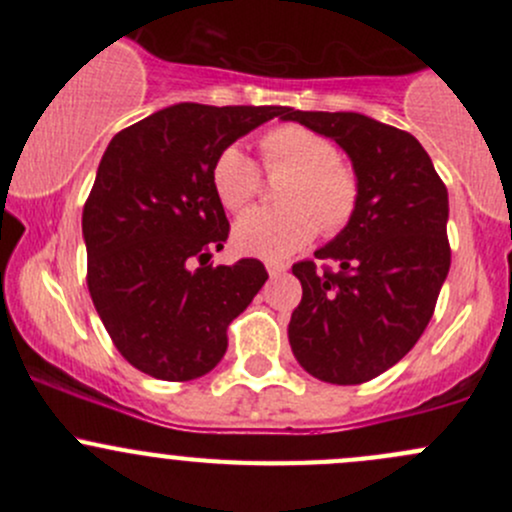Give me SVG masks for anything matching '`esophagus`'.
<instances>
[{"label":"esophagus","mask_w":512,"mask_h":512,"mask_svg":"<svg viewBox=\"0 0 512 512\" xmlns=\"http://www.w3.org/2000/svg\"><path fill=\"white\" fill-rule=\"evenodd\" d=\"M267 272H270V277H282L287 272V265H285V262L270 260V262H267Z\"/></svg>","instance_id":"34e87169"}]
</instances>
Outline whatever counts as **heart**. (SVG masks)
Returning a JSON list of instances; mask_svg holds the SVG:
<instances>
[{"label": "heart", "instance_id": "b5f03b06", "mask_svg": "<svg viewBox=\"0 0 512 512\" xmlns=\"http://www.w3.org/2000/svg\"><path fill=\"white\" fill-rule=\"evenodd\" d=\"M270 170L287 168L277 208H257L242 215L232 230L240 252L255 257H287L324 232H339L352 223L359 205V178L337 158V148L312 128L287 123L267 131L260 141ZM260 168L242 146H225L213 163V188L220 203L242 213L260 193Z\"/></svg>", "mask_w": 512, "mask_h": 512}]
</instances>
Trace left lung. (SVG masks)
I'll list each match as a JSON object with an SVG mask.
<instances>
[{
    "label": "left lung",
    "instance_id": "left-lung-1",
    "mask_svg": "<svg viewBox=\"0 0 512 512\" xmlns=\"http://www.w3.org/2000/svg\"><path fill=\"white\" fill-rule=\"evenodd\" d=\"M352 158L359 205L352 223L317 260L292 267L302 302L289 319V347L307 374L329 384H364L404 359L431 322L451 267L448 190L411 133L364 113L294 111Z\"/></svg>",
    "mask_w": 512,
    "mask_h": 512
}]
</instances>
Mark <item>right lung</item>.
Segmentation results:
<instances>
[{
  "label": "right lung",
  "mask_w": 512,
  "mask_h": 512,
  "mask_svg": "<svg viewBox=\"0 0 512 512\" xmlns=\"http://www.w3.org/2000/svg\"><path fill=\"white\" fill-rule=\"evenodd\" d=\"M282 111L175 103L108 143L81 220L86 282L108 337L143 374L190 381L215 369L227 324L267 282L252 257L208 265L230 232L213 163Z\"/></svg>",
  "instance_id": "obj_1"
}]
</instances>
